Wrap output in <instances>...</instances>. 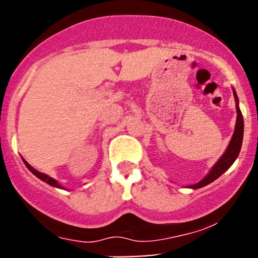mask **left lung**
Masks as SVG:
<instances>
[{"mask_svg": "<svg viewBox=\"0 0 258 258\" xmlns=\"http://www.w3.org/2000/svg\"><path fill=\"white\" fill-rule=\"evenodd\" d=\"M234 97H235L236 100V112H238V116H236V123H235V131H234V135L232 137V141H230L229 146H228L226 153L222 155V158L218 160L217 164L212 167V170L210 171V173L204 178L200 180L197 184L190 185V188L198 189L201 188V186H205L210 184L211 182H214L215 179H217L221 174H223L226 171L233 165V162L235 161V159L238 158L239 152L241 149V143H242V136H244V119H242V115L240 109H239L238 105V97H236L235 91H234Z\"/></svg>", "mask_w": 258, "mask_h": 258, "instance_id": "8db88e82", "label": "left lung"}]
</instances>
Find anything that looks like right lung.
<instances>
[{
  "label": "right lung",
  "instance_id": "add662e5",
  "mask_svg": "<svg viewBox=\"0 0 258 258\" xmlns=\"http://www.w3.org/2000/svg\"><path fill=\"white\" fill-rule=\"evenodd\" d=\"M24 162H25V165H26V166H28L29 170H30L31 172L35 174V176L38 177V178H40V179H42L43 182L48 183V184H51V185H53V186H57V188H61V186L58 184V182H57V180H55V179H53V178H51V177H49V176H47V174H44V173H41V172H38V171L35 170V168H32V167L30 166V165H29L28 162L25 161V160H24Z\"/></svg>",
  "mask_w": 258,
  "mask_h": 258
}]
</instances>
